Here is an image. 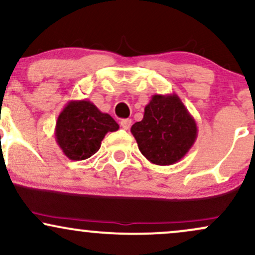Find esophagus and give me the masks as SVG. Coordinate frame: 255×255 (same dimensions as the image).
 I'll use <instances>...</instances> for the list:
<instances>
[{
  "instance_id": "obj_1",
  "label": "esophagus",
  "mask_w": 255,
  "mask_h": 255,
  "mask_svg": "<svg viewBox=\"0 0 255 255\" xmlns=\"http://www.w3.org/2000/svg\"><path fill=\"white\" fill-rule=\"evenodd\" d=\"M131 126V120L130 119H126V120H122L121 121V127L124 128V129H129Z\"/></svg>"
}]
</instances>
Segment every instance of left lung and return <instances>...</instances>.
<instances>
[{"mask_svg": "<svg viewBox=\"0 0 255 255\" xmlns=\"http://www.w3.org/2000/svg\"><path fill=\"white\" fill-rule=\"evenodd\" d=\"M130 131L140 152L157 165L182 159L198 136L197 122L175 93L152 96L144 119L131 126Z\"/></svg>", "mask_w": 255, "mask_h": 255, "instance_id": "obj_1", "label": "left lung"}]
</instances>
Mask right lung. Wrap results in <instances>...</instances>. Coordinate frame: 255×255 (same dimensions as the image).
Listing matches in <instances>:
<instances>
[{
	"mask_svg": "<svg viewBox=\"0 0 255 255\" xmlns=\"http://www.w3.org/2000/svg\"><path fill=\"white\" fill-rule=\"evenodd\" d=\"M119 128L115 120L102 113L92 102L71 101L58 115L55 137L66 157L84 160L99 150L108 131Z\"/></svg>",
	"mask_w": 255,
	"mask_h": 255,
	"instance_id": "obj_1",
	"label": "right lung"
}]
</instances>
